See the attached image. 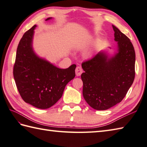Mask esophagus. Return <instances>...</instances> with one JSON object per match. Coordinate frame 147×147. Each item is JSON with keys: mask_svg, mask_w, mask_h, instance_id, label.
Listing matches in <instances>:
<instances>
[{"mask_svg": "<svg viewBox=\"0 0 147 147\" xmlns=\"http://www.w3.org/2000/svg\"><path fill=\"white\" fill-rule=\"evenodd\" d=\"M75 73H76V75L77 76H80L82 73H83V69H82V67H80V66H78L76 68V70H75Z\"/></svg>", "mask_w": 147, "mask_h": 147, "instance_id": "esophagus-1", "label": "esophagus"}]
</instances>
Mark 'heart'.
I'll return each instance as SVG.
<instances>
[{
  "label": "heart",
  "mask_w": 147,
  "mask_h": 147,
  "mask_svg": "<svg viewBox=\"0 0 147 147\" xmlns=\"http://www.w3.org/2000/svg\"><path fill=\"white\" fill-rule=\"evenodd\" d=\"M92 54V52L90 51V52H88V53H87V55H88V56H90V55H91Z\"/></svg>",
  "instance_id": "obj_1"
}]
</instances>
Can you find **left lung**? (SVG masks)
<instances>
[{"instance_id": "1", "label": "left lung", "mask_w": 147, "mask_h": 147, "mask_svg": "<svg viewBox=\"0 0 147 147\" xmlns=\"http://www.w3.org/2000/svg\"><path fill=\"white\" fill-rule=\"evenodd\" d=\"M117 51H101L82 64L83 95L93 109L107 110L122 101L135 79V52L130 40L112 25ZM109 49H111L109 47Z\"/></svg>"}]
</instances>
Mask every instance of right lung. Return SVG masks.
Here are the masks:
<instances>
[{"instance_id":"1","label":"right lung","mask_w":147,"mask_h":147,"mask_svg":"<svg viewBox=\"0 0 147 147\" xmlns=\"http://www.w3.org/2000/svg\"><path fill=\"white\" fill-rule=\"evenodd\" d=\"M36 27L35 24L27 31L19 43L13 75L23 100L33 107L45 109L61 98L65 86L75 77L76 65L61 69L37 55L33 47Z\"/></svg>"}]
</instances>
